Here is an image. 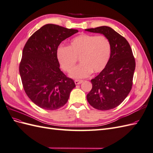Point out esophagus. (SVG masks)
Instances as JSON below:
<instances>
[{
	"instance_id": "obj_1",
	"label": "esophagus",
	"mask_w": 153,
	"mask_h": 153,
	"mask_svg": "<svg viewBox=\"0 0 153 153\" xmlns=\"http://www.w3.org/2000/svg\"><path fill=\"white\" fill-rule=\"evenodd\" d=\"M83 80H75L74 81V82H75V84L76 85H79V84H81V83H83Z\"/></svg>"
}]
</instances>
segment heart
<instances>
[{"label": "heart", "mask_w": 153, "mask_h": 153, "mask_svg": "<svg viewBox=\"0 0 153 153\" xmlns=\"http://www.w3.org/2000/svg\"><path fill=\"white\" fill-rule=\"evenodd\" d=\"M112 46L109 39L104 36L81 34L73 38L68 46H59L57 49V58L65 72H71L79 58L81 64L70 73L76 79L87 77L92 71L102 72L111 56Z\"/></svg>", "instance_id": "1"}]
</instances>
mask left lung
Listing matches in <instances>:
<instances>
[{"mask_svg":"<svg viewBox=\"0 0 153 153\" xmlns=\"http://www.w3.org/2000/svg\"><path fill=\"white\" fill-rule=\"evenodd\" d=\"M85 30L103 34L111 43L110 59L103 71L91 80L92 88L87 96L88 102L94 108L110 110L122 103L131 92L136 66L134 57L126 39L111 27Z\"/></svg>","mask_w":153,"mask_h":153,"instance_id":"1","label":"left lung"}]
</instances>
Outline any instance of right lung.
Returning <instances> with one entry per match:
<instances>
[{"instance_id": "obj_1", "label": "right lung", "mask_w": 153, "mask_h": 153, "mask_svg": "<svg viewBox=\"0 0 153 153\" xmlns=\"http://www.w3.org/2000/svg\"><path fill=\"white\" fill-rule=\"evenodd\" d=\"M77 30L48 24L31 36L23 48L19 73L26 95L38 107L56 110L66 103L75 88L59 68L57 49Z\"/></svg>"}]
</instances>
